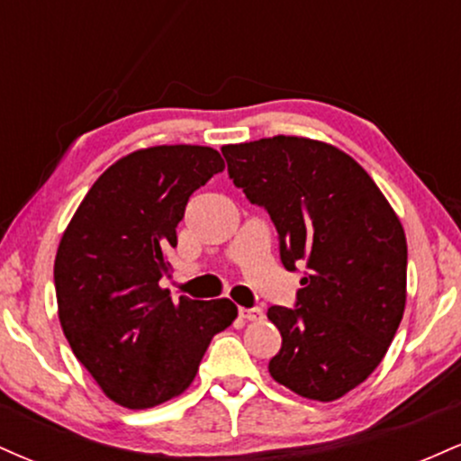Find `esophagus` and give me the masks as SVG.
<instances>
[{
	"label": "esophagus",
	"mask_w": 461,
	"mask_h": 461,
	"mask_svg": "<svg viewBox=\"0 0 461 461\" xmlns=\"http://www.w3.org/2000/svg\"><path fill=\"white\" fill-rule=\"evenodd\" d=\"M238 314H240V319H245V321L262 319V310L260 308H240V310H238Z\"/></svg>",
	"instance_id": "34e87169"
}]
</instances>
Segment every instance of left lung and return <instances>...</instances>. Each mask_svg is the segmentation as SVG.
Here are the masks:
<instances>
[{
  "mask_svg": "<svg viewBox=\"0 0 461 461\" xmlns=\"http://www.w3.org/2000/svg\"><path fill=\"white\" fill-rule=\"evenodd\" d=\"M227 173L271 216L288 271L305 264L294 308L273 305L277 384L340 399L379 366L405 310L407 242L382 190L327 142L273 136L225 145Z\"/></svg>",
  "mask_w": 461,
  "mask_h": 461,
  "instance_id": "8db88e82",
  "label": "left lung"
}]
</instances>
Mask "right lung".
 <instances>
[{
    "mask_svg": "<svg viewBox=\"0 0 461 461\" xmlns=\"http://www.w3.org/2000/svg\"><path fill=\"white\" fill-rule=\"evenodd\" d=\"M223 168L212 147L130 153L93 184L62 234L54 264L62 331L114 403L145 410L182 394L210 340L238 316L230 299L173 303L160 288L190 194Z\"/></svg>",
    "mask_w": 461,
    "mask_h": 461,
    "instance_id": "obj_1",
    "label": "right lung"
}]
</instances>
